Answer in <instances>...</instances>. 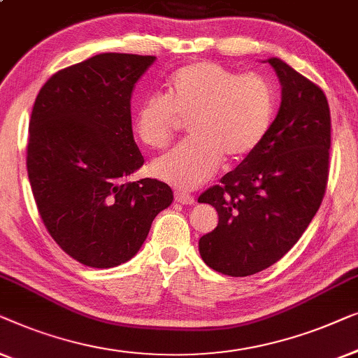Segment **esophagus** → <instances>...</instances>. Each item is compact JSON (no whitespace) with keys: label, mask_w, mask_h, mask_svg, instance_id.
Returning a JSON list of instances; mask_svg holds the SVG:
<instances>
[{"label":"esophagus","mask_w":358,"mask_h":358,"mask_svg":"<svg viewBox=\"0 0 358 358\" xmlns=\"http://www.w3.org/2000/svg\"><path fill=\"white\" fill-rule=\"evenodd\" d=\"M175 201L180 204H194V196L183 193V191H175Z\"/></svg>","instance_id":"1"}]
</instances>
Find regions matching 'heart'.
<instances>
[{"label":"heart","instance_id":"obj_1","mask_svg":"<svg viewBox=\"0 0 358 358\" xmlns=\"http://www.w3.org/2000/svg\"><path fill=\"white\" fill-rule=\"evenodd\" d=\"M275 103L274 85L261 74L198 62L170 76L165 97L149 95L136 107L133 131L143 144L164 149L180 122H188L191 138L155 159L150 172L180 188H194L217 172L222 159L238 162L259 148Z\"/></svg>","mask_w":358,"mask_h":358}]
</instances>
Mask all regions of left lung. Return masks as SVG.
Returning <instances> with one entry per match:
<instances>
[{"label": "left lung", "instance_id": "obj_1", "mask_svg": "<svg viewBox=\"0 0 358 358\" xmlns=\"http://www.w3.org/2000/svg\"><path fill=\"white\" fill-rule=\"evenodd\" d=\"M268 62L282 85L278 117L259 148L198 199L219 214L217 227L199 238L201 258L231 278L253 275L289 253L328 186V99L282 59Z\"/></svg>", "mask_w": 358, "mask_h": 358}]
</instances>
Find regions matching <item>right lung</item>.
<instances>
[{"label":"right lung","mask_w":358,"mask_h":358,"mask_svg":"<svg viewBox=\"0 0 358 358\" xmlns=\"http://www.w3.org/2000/svg\"><path fill=\"white\" fill-rule=\"evenodd\" d=\"M155 57L100 53L55 73L35 99L27 173L38 214L64 253L107 269L138 253L172 188L124 183L144 157L131 127V95Z\"/></svg>","instance_id":"add662e5"}]
</instances>
